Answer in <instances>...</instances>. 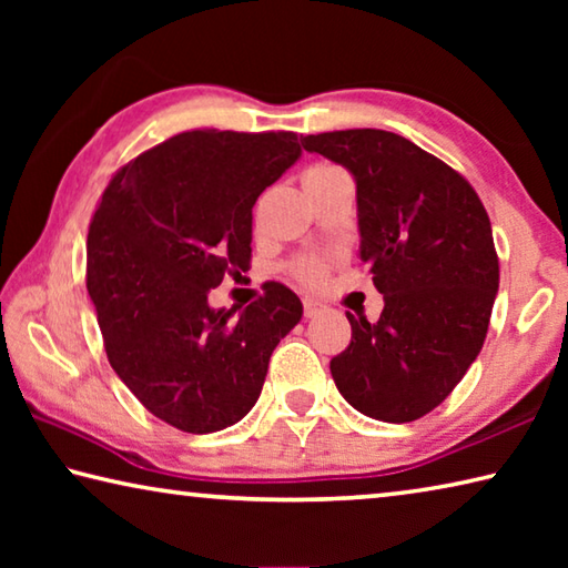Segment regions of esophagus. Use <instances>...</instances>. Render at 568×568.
Here are the masks:
<instances>
[{"instance_id": "esophagus-1", "label": "esophagus", "mask_w": 568, "mask_h": 568, "mask_svg": "<svg viewBox=\"0 0 568 568\" xmlns=\"http://www.w3.org/2000/svg\"><path fill=\"white\" fill-rule=\"evenodd\" d=\"M321 303L318 301H313V297H303V313H305V318H313L315 313L321 311Z\"/></svg>"}]
</instances>
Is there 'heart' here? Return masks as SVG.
<instances>
[{
  "instance_id": "1",
  "label": "heart",
  "mask_w": 568,
  "mask_h": 568,
  "mask_svg": "<svg viewBox=\"0 0 568 568\" xmlns=\"http://www.w3.org/2000/svg\"><path fill=\"white\" fill-rule=\"evenodd\" d=\"M341 168L331 165V162H315V165H311L305 170V178H315V175H331V172H338ZM287 271H291V275L295 277L297 283L303 285H318L323 283L325 273H328V263L323 261V257H297V261H293L291 265H287Z\"/></svg>"
}]
</instances>
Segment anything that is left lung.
<instances>
[{
	"label": "left lung",
	"mask_w": 568,
	"mask_h": 568,
	"mask_svg": "<svg viewBox=\"0 0 568 568\" xmlns=\"http://www.w3.org/2000/svg\"><path fill=\"white\" fill-rule=\"evenodd\" d=\"M301 142L353 172L361 261L386 301L376 323L345 313L353 333L331 361L335 386L365 416L416 420L448 398L486 341L498 291L491 220L460 172L396 132Z\"/></svg>",
	"instance_id": "obj_1"
}]
</instances>
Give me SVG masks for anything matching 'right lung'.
I'll list each match as a JSON object with an SVG mask.
<instances>
[{
	"mask_svg": "<svg viewBox=\"0 0 568 568\" xmlns=\"http://www.w3.org/2000/svg\"><path fill=\"white\" fill-rule=\"evenodd\" d=\"M301 158L295 132L190 130L114 172L88 233V293L114 373L185 434L233 426L261 396L301 297L265 283L243 313L210 287L250 271L253 205Z\"/></svg>",
	"mask_w": 568,
	"mask_h": 568,
	"instance_id": "1",
	"label": "right lung"
}]
</instances>
